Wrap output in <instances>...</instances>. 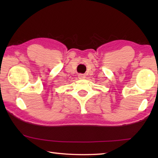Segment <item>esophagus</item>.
Segmentation results:
<instances>
[{
	"label": "esophagus",
	"mask_w": 158,
	"mask_h": 158,
	"mask_svg": "<svg viewBox=\"0 0 158 158\" xmlns=\"http://www.w3.org/2000/svg\"><path fill=\"white\" fill-rule=\"evenodd\" d=\"M78 77H79V79H84L85 78V76L83 74H79Z\"/></svg>",
	"instance_id": "obj_1"
}]
</instances>
